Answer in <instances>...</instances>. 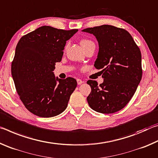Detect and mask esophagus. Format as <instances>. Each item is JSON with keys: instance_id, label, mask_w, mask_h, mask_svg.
I'll list each match as a JSON object with an SVG mask.
<instances>
[{"instance_id": "34e87169", "label": "esophagus", "mask_w": 158, "mask_h": 158, "mask_svg": "<svg viewBox=\"0 0 158 158\" xmlns=\"http://www.w3.org/2000/svg\"><path fill=\"white\" fill-rule=\"evenodd\" d=\"M77 84H78V85H81L83 84V83H84V81H83L81 79H77Z\"/></svg>"}]
</instances>
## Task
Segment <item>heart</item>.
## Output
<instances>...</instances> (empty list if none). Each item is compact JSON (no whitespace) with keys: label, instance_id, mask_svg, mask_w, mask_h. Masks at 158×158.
<instances>
[{"label":"heart","instance_id":"obj_1","mask_svg":"<svg viewBox=\"0 0 158 158\" xmlns=\"http://www.w3.org/2000/svg\"><path fill=\"white\" fill-rule=\"evenodd\" d=\"M94 44L92 41L89 40H83L81 41V44L83 48L86 47L87 46H89L90 44Z\"/></svg>","mask_w":158,"mask_h":158}]
</instances>
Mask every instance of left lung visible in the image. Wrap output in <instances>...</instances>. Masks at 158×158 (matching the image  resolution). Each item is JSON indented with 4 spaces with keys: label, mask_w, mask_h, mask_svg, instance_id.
Returning <instances> with one entry per match:
<instances>
[{
    "label": "left lung",
    "mask_w": 158,
    "mask_h": 158,
    "mask_svg": "<svg viewBox=\"0 0 158 158\" xmlns=\"http://www.w3.org/2000/svg\"><path fill=\"white\" fill-rule=\"evenodd\" d=\"M93 34L99 45L96 69H100L102 84L89 80L91 92L87 97L90 108L102 114H113L126 106L142 77L141 54L132 37L125 29L111 25L81 31Z\"/></svg>",
    "instance_id": "left-lung-1"
}]
</instances>
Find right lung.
Returning a JSON list of instances; mask_svg holds the SVG:
<instances>
[{"mask_svg":"<svg viewBox=\"0 0 158 158\" xmlns=\"http://www.w3.org/2000/svg\"><path fill=\"white\" fill-rule=\"evenodd\" d=\"M77 29L65 31L43 26L25 35L16 47L11 72L16 90L26 108L37 116L49 118L68 106L77 83L75 79L55 77L66 41Z\"/></svg>","mask_w":158,"mask_h":158,"instance_id":"obj_1","label":"right lung"}]
</instances>
